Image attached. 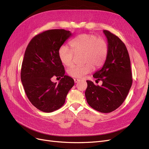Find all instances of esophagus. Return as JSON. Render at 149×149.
I'll return each instance as SVG.
<instances>
[{
    "label": "esophagus",
    "instance_id": "34e87169",
    "mask_svg": "<svg viewBox=\"0 0 149 149\" xmlns=\"http://www.w3.org/2000/svg\"><path fill=\"white\" fill-rule=\"evenodd\" d=\"M79 81H80V79H74V82H75V83H77Z\"/></svg>",
    "mask_w": 149,
    "mask_h": 149
}]
</instances>
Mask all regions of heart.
<instances>
[{
	"instance_id": "obj_1",
	"label": "heart",
	"mask_w": 149,
	"mask_h": 149,
	"mask_svg": "<svg viewBox=\"0 0 149 149\" xmlns=\"http://www.w3.org/2000/svg\"><path fill=\"white\" fill-rule=\"evenodd\" d=\"M70 48L63 46L58 50V58L65 66L73 63L74 55L82 54V65H73L67 73L74 78H82L95 68L104 64L109 53V47L105 40L92 34H81L69 42Z\"/></svg>"
}]
</instances>
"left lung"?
<instances>
[{"label": "left lung", "mask_w": 149, "mask_h": 149, "mask_svg": "<svg viewBox=\"0 0 149 149\" xmlns=\"http://www.w3.org/2000/svg\"><path fill=\"white\" fill-rule=\"evenodd\" d=\"M103 33L108 40L109 53L101 69L93 77L101 81V86L87 81L85 92L89 105L96 111L110 113L125 100L132 84L130 59L125 45L117 36L107 30Z\"/></svg>", "instance_id": "1"}]
</instances>
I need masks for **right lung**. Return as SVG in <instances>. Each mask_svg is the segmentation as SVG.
Wrapping results in <instances>:
<instances>
[{"mask_svg": "<svg viewBox=\"0 0 149 149\" xmlns=\"http://www.w3.org/2000/svg\"><path fill=\"white\" fill-rule=\"evenodd\" d=\"M65 29H50L36 35L30 41L22 63L21 79L26 96L41 111L51 113L64 104L74 79L65 75L58 50L72 36ZM53 77L61 78L58 85Z\"/></svg>", "mask_w": 149, "mask_h": 149, "instance_id": "obj_1", "label": "right lung"}]
</instances>
